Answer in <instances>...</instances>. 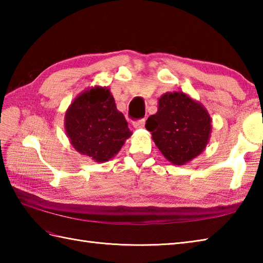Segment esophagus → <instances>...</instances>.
I'll use <instances>...</instances> for the list:
<instances>
[{"instance_id":"1","label":"esophagus","mask_w":263,"mask_h":263,"mask_svg":"<svg viewBox=\"0 0 263 263\" xmlns=\"http://www.w3.org/2000/svg\"><path fill=\"white\" fill-rule=\"evenodd\" d=\"M144 123H146V121H144V119L142 120H138V121H133L132 122V125L135 128H142L144 126Z\"/></svg>"}]
</instances>
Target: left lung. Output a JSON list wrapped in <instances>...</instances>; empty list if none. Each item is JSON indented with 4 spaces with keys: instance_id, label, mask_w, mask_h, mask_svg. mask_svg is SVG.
<instances>
[{
    "instance_id": "obj_1",
    "label": "left lung",
    "mask_w": 263,
    "mask_h": 263,
    "mask_svg": "<svg viewBox=\"0 0 263 263\" xmlns=\"http://www.w3.org/2000/svg\"><path fill=\"white\" fill-rule=\"evenodd\" d=\"M211 127V117L204 106L183 91L161 95L157 113L149 116L146 124L160 153L178 166L203 153Z\"/></svg>"
}]
</instances>
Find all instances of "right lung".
I'll return each instance as SVG.
<instances>
[{
	"instance_id": "add662e5",
	"label": "right lung",
	"mask_w": 263,
	"mask_h": 263,
	"mask_svg": "<svg viewBox=\"0 0 263 263\" xmlns=\"http://www.w3.org/2000/svg\"><path fill=\"white\" fill-rule=\"evenodd\" d=\"M64 127L72 147L96 163L113 158L132 136L110 90L100 86L73 99L65 111Z\"/></svg>"
}]
</instances>
